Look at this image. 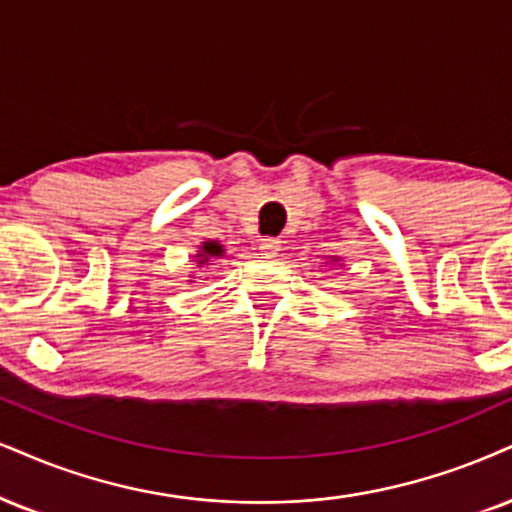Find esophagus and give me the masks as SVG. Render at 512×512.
<instances>
[{
    "instance_id": "esophagus-1",
    "label": "esophagus",
    "mask_w": 512,
    "mask_h": 512,
    "mask_svg": "<svg viewBox=\"0 0 512 512\" xmlns=\"http://www.w3.org/2000/svg\"><path fill=\"white\" fill-rule=\"evenodd\" d=\"M258 249L263 251V256H277V251H280V239L263 237L261 242H258Z\"/></svg>"
}]
</instances>
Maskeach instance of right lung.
I'll return each mask as SVG.
<instances>
[{
    "instance_id": "right-lung-1",
    "label": "right lung",
    "mask_w": 512,
    "mask_h": 512,
    "mask_svg": "<svg viewBox=\"0 0 512 512\" xmlns=\"http://www.w3.org/2000/svg\"><path fill=\"white\" fill-rule=\"evenodd\" d=\"M211 256H223V246H220L218 242H204V246H201V254H199V266L201 263H206L208 258Z\"/></svg>"
}]
</instances>
